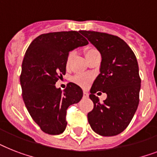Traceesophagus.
<instances>
[{"instance_id": "obj_1", "label": "esophagus", "mask_w": 157, "mask_h": 157, "mask_svg": "<svg viewBox=\"0 0 157 157\" xmlns=\"http://www.w3.org/2000/svg\"><path fill=\"white\" fill-rule=\"evenodd\" d=\"M83 94H84V97H89V93L86 90H84Z\"/></svg>"}]
</instances>
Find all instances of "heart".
<instances>
[{
	"label": "heart",
	"mask_w": 157,
	"mask_h": 157,
	"mask_svg": "<svg viewBox=\"0 0 157 157\" xmlns=\"http://www.w3.org/2000/svg\"><path fill=\"white\" fill-rule=\"evenodd\" d=\"M98 51L96 50L95 48L93 47H89L87 48L85 51V54H86V57L90 56L92 54H98ZM73 52H70L67 57V61H66V66L68 67L70 65V63H71V59L73 58ZM92 80V77L90 75H87V74H77L76 76H74L72 78H71V81H73L74 83L77 84L78 86H81L82 87H86L90 84V82Z\"/></svg>",
	"instance_id": "obj_1"
}]
</instances>
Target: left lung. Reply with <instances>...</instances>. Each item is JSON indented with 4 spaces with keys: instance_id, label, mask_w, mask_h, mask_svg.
<instances>
[{
    "instance_id": "1",
    "label": "left lung",
    "mask_w": 157,
    "mask_h": 157,
    "mask_svg": "<svg viewBox=\"0 0 157 157\" xmlns=\"http://www.w3.org/2000/svg\"><path fill=\"white\" fill-rule=\"evenodd\" d=\"M81 33L102 56L100 73L90 90L94 108L87 115L88 121L102 136L117 135L126 129L139 106L141 79L136 56L117 36L94 31ZM98 91L107 94L103 103L94 94Z\"/></svg>"
}]
</instances>
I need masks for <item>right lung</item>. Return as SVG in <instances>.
I'll use <instances>...</instances> for the list:
<instances>
[{
    "label": "right lung",
    "mask_w": 157,
    "mask_h": 157,
    "mask_svg": "<svg viewBox=\"0 0 157 157\" xmlns=\"http://www.w3.org/2000/svg\"><path fill=\"white\" fill-rule=\"evenodd\" d=\"M88 43L76 31L45 33L26 51L20 75L23 99L33 121L46 134L56 135L65 130L67 109L83 96L76 84L69 82L62 90L55 83L66 73L69 51Z\"/></svg>",
    "instance_id": "obj_1"
}]
</instances>
